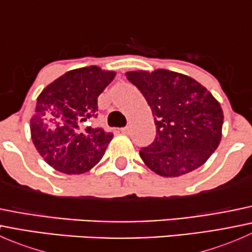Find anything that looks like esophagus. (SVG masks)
<instances>
[{
  "label": "esophagus",
  "mask_w": 252,
  "mask_h": 252,
  "mask_svg": "<svg viewBox=\"0 0 252 252\" xmlns=\"http://www.w3.org/2000/svg\"><path fill=\"white\" fill-rule=\"evenodd\" d=\"M129 130H130V128H129V126H124V128L121 129V131L123 134H129Z\"/></svg>",
  "instance_id": "34e87169"
}]
</instances>
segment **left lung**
Wrapping results in <instances>:
<instances>
[{
    "mask_svg": "<svg viewBox=\"0 0 252 252\" xmlns=\"http://www.w3.org/2000/svg\"><path fill=\"white\" fill-rule=\"evenodd\" d=\"M151 107L156 139L140 150L152 172L179 177L199 168L222 138L223 111L212 94L188 75L157 69L126 73Z\"/></svg>",
    "mask_w": 252,
    "mask_h": 252,
    "instance_id": "1",
    "label": "left lung"
}]
</instances>
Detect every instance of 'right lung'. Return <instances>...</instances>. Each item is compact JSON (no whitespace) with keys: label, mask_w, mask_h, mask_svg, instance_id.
I'll list each match as a JSON object with an SVG mask.
<instances>
[{"label":"right lung","mask_w":252,"mask_h":252,"mask_svg":"<svg viewBox=\"0 0 252 252\" xmlns=\"http://www.w3.org/2000/svg\"><path fill=\"white\" fill-rule=\"evenodd\" d=\"M116 73L100 67L73 69L47 85L30 119L32 139L51 167L67 174L90 171L105 155L113 134L91 126L97 97Z\"/></svg>","instance_id":"add662e5"}]
</instances>
